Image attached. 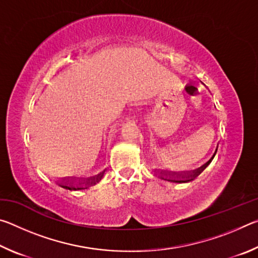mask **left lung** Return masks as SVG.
<instances>
[{
	"mask_svg": "<svg viewBox=\"0 0 258 258\" xmlns=\"http://www.w3.org/2000/svg\"><path fill=\"white\" fill-rule=\"evenodd\" d=\"M215 154H216V152H215ZM215 154H214V156H215ZM214 156L212 157V159L214 158ZM212 159H209V161H207V163L205 164V165L203 166V167H200L199 169H197V171H195L194 173H187L186 175H184V174H176V176H177V177H178V176H182L183 180H168V181H172V182H177V183H182V182H189V181H192V180H194V177H196V176H197V175H199V174L202 173V172L204 171V169L207 167V165H209V163H211ZM163 174H164V173H163ZM174 175H175V174H173L172 176H174ZM184 177H186L185 179L184 178Z\"/></svg>",
	"mask_w": 258,
	"mask_h": 258,
	"instance_id": "left-lung-1",
	"label": "left lung"
}]
</instances>
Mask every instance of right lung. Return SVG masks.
I'll return each mask as SVG.
<instances>
[{
    "mask_svg": "<svg viewBox=\"0 0 258 258\" xmlns=\"http://www.w3.org/2000/svg\"><path fill=\"white\" fill-rule=\"evenodd\" d=\"M102 175H103V173H101V174H99V175L97 176V177H93V178H89V180H87V183H91V184H92V183H95V182H98L100 178L102 177ZM61 186L62 187H66V189H69V190H81V189H84V187H81V186H77V187H75V186H69V185H66V184H60Z\"/></svg>",
    "mask_w": 258,
    "mask_h": 258,
    "instance_id": "add662e5",
    "label": "right lung"
}]
</instances>
